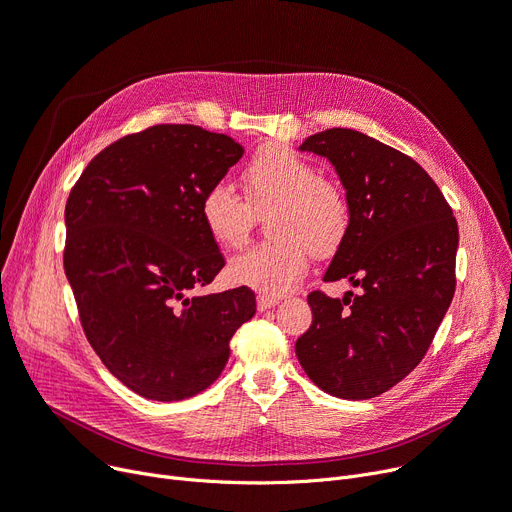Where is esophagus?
Masks as SVG:
<instances>
[{"mask_svg":"<svg viewBox=\"0 0 512 512\" xmlns=\"http://www.w3.org/2000/svg\"><path fill=\"white\" fill-rule=\"evenodd\" d=\"M258 310L262 312V310H271V308H275L277 304H279V298H271V296H258Z\"/></svg>","mask_w":512,"mask_h":512,"instance_id":"34e87169","label":"esophagus"}]
</instances>
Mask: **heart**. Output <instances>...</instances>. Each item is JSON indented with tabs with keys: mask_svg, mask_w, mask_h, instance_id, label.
<instances>
[{
	"mask_svg": "<svg viewBox=\"0 0 512 512\" xmlns=\"http://www.w3.org/2000/svg\"><path fill=\"white\" fill-rule=\"evenodd\" d=\"M246 200L223 181L212 183L200 198V221L221 248H239L248 241L256 214L271 210L269 233L277 239L235 256L229 279L260 296H283L308 271V252L331 256L350 229L346 193L333 181L316 177V168L273 143L260 148L243 170Z\"/></svg>",
	"mask_w": 512,
	"mask_h": 512,
	"instance_id": "1",
	"label": "heart"
}]
</instances>
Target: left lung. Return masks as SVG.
<instances>
[{"label":"left lung","instance_id":"left-lung-1","mask_svg":"<svg viewBox=\"0 0 512 512\" xmlns=\"http://www.w3.org/2000/svg\"><path fill=\"white\" fill-rule=\"evenodd\" d=\"M300 150L335 166L350 206L348 235L323 279H348L360 294L312 291V325L296 356L323 392L375 398L423 360L452 302L456 218L415 160L369 135L327 129Z\"/></svg>","mask_w":512,"mask_h":512}]
</instances>
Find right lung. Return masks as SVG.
<instances>
[{
    "label": "right lung",
    "mask_w": 512,
    "mask_h": 512,
    "mask_svg": "<svg viewBox=\"0 0 512 512\" xmlns=\"http://www.w3.org/2000/svg\"><path fill=\"white\" fill-rule=\"evenodd\" d=\"M241 156L223 133L156 125L110 143L70 189L64 271L83 331L106 369L148 400L204 392L256 312L248 287L189 296L225 266L200 198Z\"/></svg>",
    "instance_id": "add662e5"
}]
</instances>
